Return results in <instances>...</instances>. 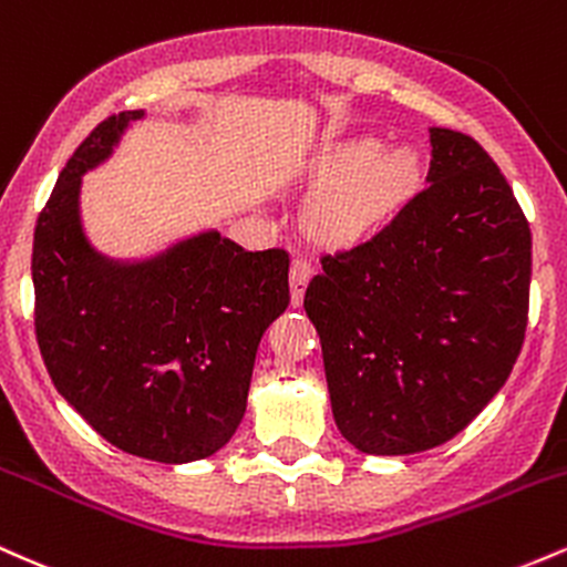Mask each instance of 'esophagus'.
Segmentation results:
<instances>
[{"mask_svg":"<svg viewBox=\"0 0 567 567\" xmlns=\"http://www.w3.org/2000/svg\"><path fill=\"white\" fill-rule=\"evenodd\" d=\"M311 264L303 261V258H296L290 266V298H292V306H298L303 301V290L306 285H309L311 279Z\"/></svg>","mask_w":567,"mask_h":567,"instance_id":"1","label":"esophagus"}]
</instances>
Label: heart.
<instances>
[{
    "instance_id": "obj_1",
    "label": "heart",
    "mask_w": 567,
    "mask_h": 567,
    "mask_svg": "<svg viewBox=\"0 0 567 567\" xmlns=\"http://www.w3.org/2000/svg\"><path fill=\"white\" fill-rule=\"evenodd\" d=\"M424 159L415 146H383L375 135H349L315 154L309 186L322 188L311 226L322 239L351 245L386 226L419 192Z\"/></svg>"
}]
</instances>
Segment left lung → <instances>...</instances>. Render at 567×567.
<instances>
[{"label": "left lung", "mask_w": 567, "mask_h": 567, "mask_svg": "<svg viewBox=\"0 0 567 567\" xmlns=\"http://www.w3.org/2000/svg\"><path fill=\"white\" fill-rule=\"evenodd\" d=\"M429 186L309 282L336 426L357 451L408 455L470 426L525 341L530 226L477 141L429 127Z\"/></svg>", "instance_id": "left-lung-1"}]
</instances>
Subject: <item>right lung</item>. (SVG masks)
<instances>
[{"instance_id":"add662e5","label":"right lung","mask_w":567,"mask_h":567,"mask_svg":"<svg viewBox=\"0 0 567 567\" xmlns=\"http://www.w3.org/2000/svg\"><path fill=\"white\" fill-rule=\"evenodd\" d=\"M143 112L103 120L66 162L34 231V330L63 400L130 455L186 464L237 432L256 351L288 309V252L218 231L138 264L101 256L80 218L82 175Z\"/></svg>"}]
</instances>
